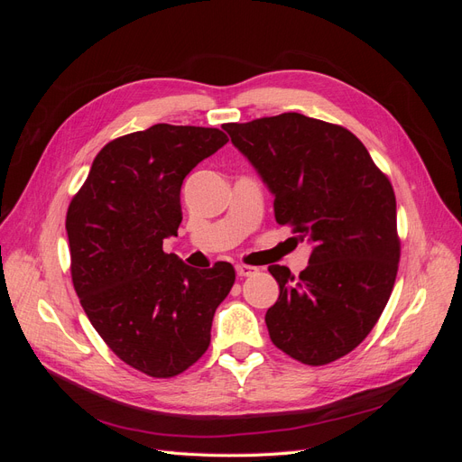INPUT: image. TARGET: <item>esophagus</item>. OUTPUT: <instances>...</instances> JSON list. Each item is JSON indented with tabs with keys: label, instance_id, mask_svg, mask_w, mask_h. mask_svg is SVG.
I'll list each match as a JSON object with an SVG mask.
<instances>
[{
	"label": "esophagus",
	"instance_id": "esophagus-1",
	"mask_svg": "<svg viewBox=\"0 0 462 462\" xmlns=\"http://www.w3.org/2000/svg\"><path fill=\"white\" fill-rule=\"evenodd\" d=\"M235 272L239 277H248V275H254L258 270L254 268V265H246V263H236L235 265Z\"/></svg>",
	"mask_w": 462,
	"mask_h": 462
}]
</instances>
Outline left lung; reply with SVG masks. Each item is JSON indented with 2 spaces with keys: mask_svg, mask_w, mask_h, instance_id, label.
<instances>
[{
  "mask_svg": "<svg viewBox=\"0 0 462 462\" xmlns=\"http://www.w3.org/2000/svg\"><path fill=\"white\" fill-rule=\"evenodd\" d=\"M223 131L273 194L275 221L312 245L299 277L285 265L268 268L279 285L265 312L273 345L310 366L345 356L393 291L401 254L393 187L339 125L291 111Z\"/></svg>",
  "mask_w": 462,
  "mask_h": 462,
  "instance_id": "8db88e82",
  "label": "left lung"
}]
</instances>
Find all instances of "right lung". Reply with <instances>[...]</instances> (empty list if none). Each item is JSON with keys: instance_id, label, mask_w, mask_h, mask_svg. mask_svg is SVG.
I'll return each mask as SVG.
<instances>
[{"instance_id": "1", "label": "right lung", "mask_w": 462, "mask_h": 462, "mask_svg": "<svg viewBox=\"0 0 462 462\" xmlns=\"http://www.w3.org/2000/svg\"><path fill=\"white\" fill-rule=\"evenodd\" d=\"M227 141L219 129L167 123L116 138L67 209L82 309L125 365L152 377L185 372L208 351L216 309L235 283L227 262L197 270L163 253L183 219V179Z\"/></svg>"}]
</instances>
